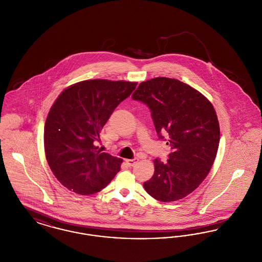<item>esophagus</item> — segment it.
<instances>
[{
	"instance_id": "obj_1",
	"label": "esophagus",
	"mask_w": 262,
	"mask_h": 262,
	"mask_svg": "<svg viewBox=\"0 0 262 262\" xmlns=\"http://www.w3.org/2000/svg\"><path fill=\"white\" fill-rule=\"evenodd\" d=\"M125 162H126V164H127L129 167H132V166L136 165V164L138 162V158H134V159H126V160H125Z\"/></svg>"
}]
</instances>
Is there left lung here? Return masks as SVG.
<instances>
[{"label": "left lung", "instance_id": "1", "mask_svg": "<svg viewBox=\"0 0 262 262\" xmlns=\"http://www.w3.org/2000/svg\"><path fill=\"white\" fill-rule=\"evenodd\" d=\"M132 98L148 106L158 137L169 136L172 149L167 162L154 160V174L143 187L162 202L186 198L209 173L219 146V122L210 101L168 77L141 82Z\"/></svg>", "mask_w": 262, "mask_h": 262}]
</instances>
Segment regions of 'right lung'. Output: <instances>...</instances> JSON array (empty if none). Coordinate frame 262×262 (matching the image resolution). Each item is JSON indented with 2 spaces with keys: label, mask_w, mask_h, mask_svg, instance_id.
Masks as SVG:
<instances>
[{
  "label": "right lung",
  "mask_w": 262,
  "mask_h": 262,
  "mask_svg": "<svg viewBox=\"0 0 262 262\" xmlns=\"http://www.w3.org/2000/svg\"><path fill=\"white\" fill-rule=\"evenodd\" d=\"M137 82L90 79L66 88L51 107L44 147L51 170L62 186L88 195L107 187L123 160L100 152V130Z\"/></svg>",
  "instance_id": "obj_1"
}]
</instances>
